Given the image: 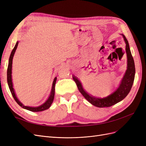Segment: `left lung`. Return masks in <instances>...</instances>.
Masks as SVG:
<instances>
[{
  "mask_svg": "<svg viewBox=\"0 0 146 146\" xmlns=\"http://www.w3.org/2000/svg\"><path fill=\"white\" fill-rule=\"evenodd\" d=\"M121 35L123 38V40H124L126 44L125 51L127 57V67L125 73L121 80L119 86L111 94L104 98H97L95 97H92L89 94H88V92L83 89L82 83L78 80V79L74 76H72L74 80L76 83L78 89L79 91L80 92V93L90 103L97 107H110L121 102L129 93L132 85H133L135 75L134 60L130 49L129 42H128L124 35L123 34Z\"/></svg>",
  "mask_w": 146,
  "mask_h": 146,
  "instance_id": "obj_1",
  "label": "left lung"
}]
</instances>
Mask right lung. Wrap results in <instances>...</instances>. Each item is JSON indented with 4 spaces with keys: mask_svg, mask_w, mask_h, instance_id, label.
Wrapping results in <instances>:
<instances>
[{
    "mask_svg": "<svg viewBox=\"0 0 146 146\" xmlns=\"http://www.w3.org/2000/svg\"><path fill=\"white\" fill-rule=\"evenodd\" d=\"M18 43H19L18 41L16 42V45H15V47L13 48V49L11 53L9 61H8V69H7V82H8V86H9V88H10V90L11 91V93L13 97V98L15 99V101L17 103V104H18L19 106H21L22 108H23L25 110H29V111H33V112H39V111H44V110H47L48 108H49L50 107L53 101H54V96H55V85L57 78L55 77L54 82H53V83H52V86L50 94L49 96H48V99L46 100V101L44 103L42 104L41 105L38 106V107H29V106H25L24 105L22 104L19 101V100L17 99L14 88H13V82H12V76H11L13 58V56H14L15 53L16 52L17 46H18Z\"/></svg>",
    "mask_w": 146,
    "mask_h": 146,
    "instance_id": "1",
    "label": "right lung"
}]
</instances>
